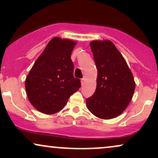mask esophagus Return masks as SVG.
<instances>
[{
  "mask_svg": "<svg viewBox=\"0 0 158 158\" xmlns=\"http://www.w3.org/2000/svg\"><path fill=\"white\" fill-rule=\"evenodd\" d=\"M85 78H82V79H81V85L84 84V83H85Z\"/></svg>",
  "mask_w": 158,
  "mask_h": 158,
  "instance_id": "34e87169",
  "label": "esophagus"
}]
</instances>
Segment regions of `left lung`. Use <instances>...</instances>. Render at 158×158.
<instances>
[{"instance_id":"8db88e82","label":"left lung","mask_w":158,"mask_h":158,"mask_svg":"<svg viewBox=\"0 0 158 158\" xmlns=\"http://www.w3.org/2000/svg\"><path fill=\"white\" fill-rule=\"evenodd\" d=\"M97 68V88L86 99L88 110L101 119H112L122 114L131 102L135 82L123 56L110 41L90 42Z\"/></svg>"}]
</instances>
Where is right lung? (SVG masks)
I'll return each instance as SVG.
<instances>
[{
	"label": "right lung",
	"mask_w": 158,
	"mask_h": 158,
	"mask_svg": "<svg viewBox=\"0 0 158 158\" xmlns=\"http://www.w3.org/2000/svg\"><path fill=\"white\" fill-rule=\"evenodd\" d=\"M75 44L70 40L53 38L30 70L25 88L30 102L39 111L57 113L80 88V79L73 77L70 58Z\"/></svg>",
	"instance_id": "right-lung-1"
}]
</instances>
